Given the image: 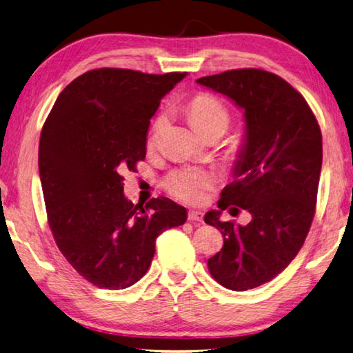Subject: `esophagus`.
<instances>
[{"mask_svg":"<svg viewBox=\"0 0 353 353\" xmlns=\"http://www.w3.org/2000/svg\"><path fill=\"white\" fill-rule=\"evenodd\" d=\"M188 216H189V221H196V223H203L204 219V214L199 210H190Z\"/></svg>","mask_w":353,"mask_h":353,"instance_id":"esophagus-1","label":"esophagus"}]
</instances>
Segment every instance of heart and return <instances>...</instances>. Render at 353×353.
<instances>
[{"mask_svg": "<svg viewBox=\"0 0 353 353\" xmlns=\"http://www.w3.org/2000/svg\"><path fill=\"white\" fill-rule=\"evenodd\" d=\"M188 117L192 125L196 130L208 132L215 125H223L228 128L229 124V110L225 108L221 99L214 95L201 94L196 95L188 105ZM165 124L164 117H158L150 130V139L161 130ZM218 181L215 172L205 169H194V168H179L170 170L163 179L164 189L169 192L172 196L181 199L184 203L198 204L203 203L208 192L214 188Z\"/></svg>", "mask_w": 353, "mask_h": 353, "instance_id": "b5f03b06", "label": "heart"}]
</instances>
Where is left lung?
Returning a JSON list of instances; mask_svg holds the SVG:
<instances>
[{"instance_id":"1","label":"left lung","mask_w":353,"mask_h":353,"mask_svg":"<svg viewBox=\"0 0 353 353\" xmlns=\"http://www.w3.org/2000/svg\"><path fill=\"white\" fill-rule=\"evenodd\" d=\"M196 83L244 109L245 141L218 208L236 205L252 215L248 226H239L219 222V210L205 214L204 223L224 236L208 268L225 289H255L288 268L309 234L323 163L321 129L300 92L272 72L235 69Z\"/></svg>"}]
</instances>
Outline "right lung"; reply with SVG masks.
I'll return each mask as SVG.
<instances>
[{
  "mask_svg": "<svg viewBox=\"0 0 353 353\" xmlns=\"http://www.w3.org/2000/svg\"><path fill=\"white\" fill-rule=\"evenodd\" d=\"M184 77L89 70L65 85L44 121L38 165L49 228L72 268L99 289L135 284L150 268L157 236L188 218L164 196L135 205L121 176L145 158L150 118Z\"/></svg>",
  "mask_w": 353,
  "mask_h": 353,
  "instance_id": "obj_1",
  "label": "right lung"
}]
</instances>
